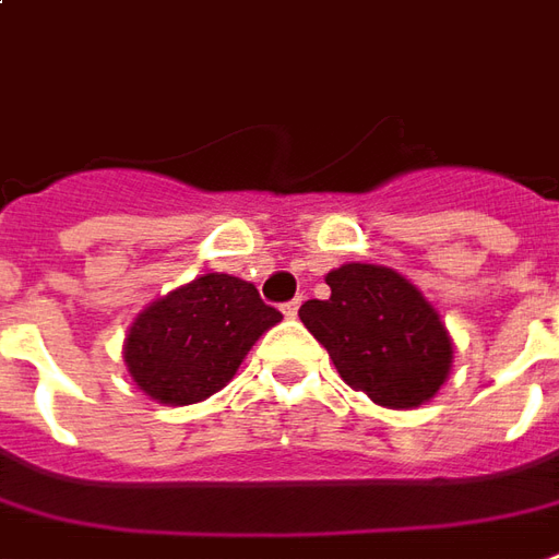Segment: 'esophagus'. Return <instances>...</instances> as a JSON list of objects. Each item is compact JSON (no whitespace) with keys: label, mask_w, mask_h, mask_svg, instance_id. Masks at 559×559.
I'll list each match as a JSON object with an SVG mask.
<instances>
[{"label":"esophagus","mask_w":559,"mask_h":559,"mask_svg":"<svg viewBox=\"0 0 559 559\" xmlns=\"http://www.w3.org/2000/svg\"><path fill=\"white\" fill-rule=\"evenodd\" d=\"M299 306H302V299H293V302H287V306L281 308V311H284V318H296V314H299Z\"/></svg>","instance_id":"esophagus-1"}]
</instances>
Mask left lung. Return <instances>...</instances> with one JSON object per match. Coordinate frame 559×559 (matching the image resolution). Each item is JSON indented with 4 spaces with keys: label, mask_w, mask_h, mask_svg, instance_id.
<instances>
[{
    "label": "left lung",
    "mask_w": 559,
    "mask_h": 559,
    "mask_svg": "<svg viewBox=\"0 0 559 559\" xmlns=\"http://www.w3.org/2000/svg\"><path fill=\"white\" fill-rule=\"evenodd\" d=\"M330 296L299 308L306 330L330 350L342 381L384 408L429 402L454 362L439 311L388 266L345 263L326 275Z\"/></svg>",
    "instance_id": "left-lung-1"
}]
</instances>
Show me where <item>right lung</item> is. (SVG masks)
Returning a JSON list of instances; mask_svg holds the SVG:
<instances>
[{
  "label": "right lung",
  "instance_id": "1",
  "mask_svg": "<svg viewBox=\"0 0 559 559\" xmlns=\"http://www.w3.org/2000/svg\"><path fill=\"white\" fill-rule=\"evenodd\" d=\"M281 320L248 281L199 275L151 302L132 320L123 362L144 396L193 405L226 388L253 342Z\"/></svg>",
  "mask_w": 559,
  "mask_h": 559
}]
</instances>
